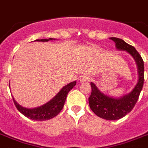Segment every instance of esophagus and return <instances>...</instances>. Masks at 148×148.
Returning <instances> with one entry per match:
<instances>
[{
    "instance_id": "esophagus-1",
    "label": "esophagus",
    "mask_w": 148,
    "mask_h": 148,
    "mask_svg": "<svg viewBox=\"0 0 148 148\" xmlns=\"http://www.w3.org/2000/svg\"><path fill=\"white\" fill-rule=\"evenodd\" d=\"M80 81L81 82H88V81H90V77L88 76H82L80 79Z\"/></svg>"
}]
</instances>
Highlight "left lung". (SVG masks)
<instances>
[{
	"label": "left lung",
	"instance_id": "1",
	"mask_svg": "<svg viewBox=\"0 0 148 148\" xmlns=\"http://www.w3.org/2000/svg\"><path fill=\"white\" fill-rule=\"evenodd\" d=\"M115 42V47L118 51H126L134 58L138 72V81L133 90L127 95L121 97H113L105 95L99 90L95 84L91 82V95L88 98L89 105L93 112L98 117L105 120L114 121L124 117L131 112L138 100L144 85V61L140 53L133 46L127 44L122 39L110 38Z\"/></svg>",
	"mask_w": 148,
	"mask_h": 148
}]
</instances>
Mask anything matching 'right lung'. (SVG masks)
Masks as SVG:
<instances>
[{"label":"right lung","instance_id":"1","mask_svg":"<svg viewBox=\"0 0 148 148\" xmlns=\"http://www.w3.org/2000/svg\"><path fill=\"white\" fill-rule=\"evenodd\" d=\"M55 40L53 38L49 39H38L36 41H41V42H47L48 40ZM76 81L71 82L67 85H65L64 88H61V90L57 94V95L49 101L47 103L43 104L42 106L34 108H27L22 107L15 101L13 97V101L14 102L16 108L22 114H24L25 117H28L30 119L34 121H46L56 117L57 115L60 112L64 105L65 101L67 98V94L69 91L76 85Z\"/></svg>","mask_w":148,"mask_h":148}]
</instances>
